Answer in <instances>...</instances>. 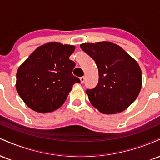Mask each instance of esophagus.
Wrapping results in <instances>:
<instances>
[{
  "instance_id": "esophagus-1",
  "label": "esophagus",
  "mask_w": 160,
  "mask_h": 160,
  "mask_svg": "<svg viewBox=\"0 0 160 160\" xmlns=\"http://www.w3.org/2000/svg\"><path fill=\"white\" fill-rule=\"evenodd\" d=\"M80 82H81V83H83L84 81H85V78L84 77H81V78H80Z\"/></svg>"
}]
</instances>
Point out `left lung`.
I'll use <instances>...</instances> for the list:
<instances>
[{
    "label": "left lung",
    "mask_w": 160,
    "mask_h": 160,
    "mask_svg": "<svg viewBox=\"0 0 160 160\" xmlns=\"http://www.w3.org/2000/svg\"><path fill=\"white\" fill-rule=\"evenodd\" d=\"M80 47L98 70V83L86 94L93 107L104 114L125 111L140 93L142 81L138 63L120 46L109 41L85 43Z\"/></svg>",
    "instance_id": "8db88e82"
}]
</instances>
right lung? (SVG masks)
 <instances>
[{
    "mask_svg": "<svg viewBox=\"0 0 160 160\" xmlns=\"http://www.w3.org/2000/svg\"><path fill=\"white\" fill-rule=\"evenodd\" d=\"M73 45L50 42L38 47L19 66L16 88L25 104L39 113L52 112L65 102L80 79L72 74L75 62L69 57Z\"/></svg>",
    "mask_w": 160,
    "mask_h": 160,
    "instance_id": "obj_1",
    "label": "right lung"
}]
</instances>
